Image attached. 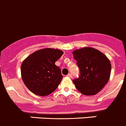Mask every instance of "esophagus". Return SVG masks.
Wrapping results in <instances>:
<instances>
[{"mask_svg": "<svg viewBox=\"0 0 126 126\" xmlns=\"http://www.w3.org/2000/svg\"><path fill=\"white\" fill-rule=\"evenodd\" d=\"M67 76L68 77H69V78H72V75L71 74H67Z\"/></svg>", "mask_w": 126, "mask_h": 126, "instance_id": "34e87169", "label": "esophagus"}]
</instances>
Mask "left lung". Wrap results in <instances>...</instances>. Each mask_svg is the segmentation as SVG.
Here are the masks:
<instances>
[{"instance_id":"left-lung-1","label":"left lung","mask_w":126,"mask_h":126,"mask_svg":"<svg viewBox=\"0 0 126 126\" xmlns=\"http://www.w3.org/2000/svg\"><path fill=\"white\" fill-rule=\"evenodd\" d=\"M80 70L79 78L73 80L77 89L86 95L97 94L109 80L111 64L102 52L94 48L84 47L72 52Z\"/></svg>"}]
</instances>
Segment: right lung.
I'll list each match as a JSON object with an SVG mask.
<instances>
[{
    "label": "right lung",
    "instance_id": "right-lung-1",
    "mask_svg": "<svg viewBox=\"0 0 126 126\" xmlns=\"http://www.w3.org/2000/svg\"><path fill=\"white\" fill-rule=\"evenodd\" d=\"M63 53L59 49L46 48L34 52L24 59L20 68L22 79L31 92L46 96L57 89L63 76L55 62Z\"/></svg>",
    "mask_w": 126,
    "mask_h": 126
}]
</instances>
